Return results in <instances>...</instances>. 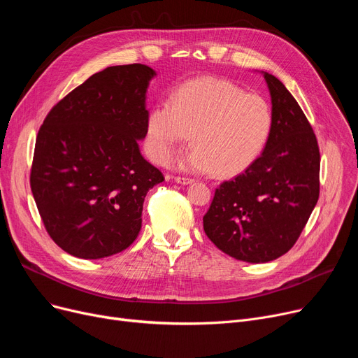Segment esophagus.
<instances>
[{"mask_svg":"<svg viewBox=\"0 0 358 358\" xmlns=\"http://www.w3.org/2000/svg\"><path fill=\"white\" fill-rule=\"evenodd\" d=\"M175 182L180 183V185H189L194 182V179L191 178H183V176H175Z\"/></svg>","mask_w":358,"mask_h":358,"instance_id":"1","label":"esophagus"}]
</instances>
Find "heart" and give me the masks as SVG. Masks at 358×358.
<instances>
[{"label": "heart", "mask_w": 358, "mask_h": 358, "mask_svg": "<svg viewBox=\"0 0 358 358\" xmlns=\"http://www.w3.org/2000/svg\"><path fill=\"white\" fill-rule=\"evenodd\" d=\"M272 128L268 101L236 84L213 77L186 81L169 105H157L147 119L151 159L166 163L192 135L195 147L179 160L196 173L234 176L262 152Z\"/></svg>", "instance_id": "1"}]
</instances>
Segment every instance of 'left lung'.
Wrapping results in <instances>:
<instances>
[{"instance_id":"obj_1","label":"left lung","mask_w":358,"mask_h":358,"mask_svg":"<svg viewBox=\"0 0 358 358\" xmlns=\"http://www.w3.org/2000/svg\"><path fill=\"white\" fill-rule=\"evenodd\" d=\"M272 128L262 155L215 189L203 231L229 257L259 264L297 242L319 198L320 155L301 108L272 74L264 73Z\"/></svg>"}]
</instances>
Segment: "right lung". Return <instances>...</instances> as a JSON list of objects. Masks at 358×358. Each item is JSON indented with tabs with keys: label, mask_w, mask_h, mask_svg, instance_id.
<instances>
[{
	"label": "right lung",
	"mask_w": 358,
	"mask_h": 358,
	"mask_svg": "<svg viewBox=\"0 0 358 358\" xmlns=\"http://www.w3.org/2000/svg\"><path fill=\"white\" fill-rule=\"evenodd\" d=\"M155 76L143 64L108 66L59 100L38 132L31 194L50 239L73 257L125 250L141 230L147 192L164 180L138 147Z\"/></svg>",
	"instance_id": "1"
}]
</instances>
